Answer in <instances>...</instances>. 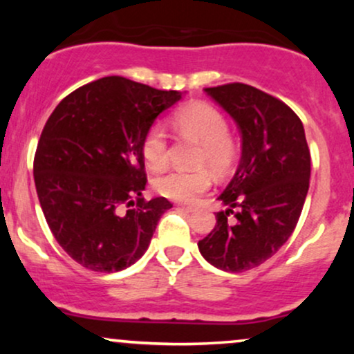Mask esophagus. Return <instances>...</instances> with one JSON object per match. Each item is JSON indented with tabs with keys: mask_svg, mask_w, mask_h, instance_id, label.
I'll use <instances>...</instances> for the list:
<instances>
[{
	"mask_svg": "<svg viewBox=\"0 0 354 354\" xmlns=\"http://www.w3.org/2000/svg\"><path fill=\"white\" fill-rule=\"evenodd\" d=\"M178 209L185 211V213H193V211H196V208H193V206H183V205L178 206Z\"/></svg>",
	"mask_w": 354,
	"mask_h": 354,
	"instance_id": "esophagus-1",
	"label": "esophagus"
}]
</instances>
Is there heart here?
Listing matches in <instances>:
<instances>
[{
  "label": "heart",
  "instance_id": "b5f03b06",
  "mask_svg": "<svg viewBox=\"0 0 354 354\" xmlns=\"http://www.w3.org/2000/svg\"><path fill=\"white\" fill-rule=\"evenodd\" d=\"M173 128L181 138L200 141L194 163L208 165L214 173L223 174L236 160V143L228 135V120L218 108L206 103H194L180 109L173 116ZM169 140L165 128L154 124L141 141V156L153 171H161L169 163ZM211 186L208 169H173L153 181L160 196L178 203H193Z\"/></svg>",
  "mask_w": 354,
  "mask_h": 354
}]
</instances>
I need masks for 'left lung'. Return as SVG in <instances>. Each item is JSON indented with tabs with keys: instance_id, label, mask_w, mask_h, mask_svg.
Here are the masks:
<instances>
[{
	"instance_id": "1",
	"label": "left lung",
	"mask_w": 354,
	"mask_h": 354,
	"mask_svg": "<svg viewBox=\"0 0 354 354\" xmlns=\"http://www.w3.org/2000/svg\"><path fill=\"white\" fill-rule=\"evenodd\" d=\"M205 91L236 121L243 151L218 198L228 209L216 213V225L198 248L213 266L241 273L263 265L295 231L310 188L311 154L301 120L281 100L245 83Z\"/></svg>"
}]
</instances>
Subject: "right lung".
Masks as SVG:
<instances>
[{
  "label": "right lung",
  "instance_id": "obj_1",
  "mask_svg": "<svg viewBox=\"0 0 354 354\" xmlns=\"http://www.w3.org/2000/svg\"><path fill=\"white\" fill-rule=\"evenodd\" d=\"M180 100V91L106 76L75 89L48 118L35 153L36 193L53 236L81 266L113 273L148 250L173 205L141 196V141Z\"/></svg>",
  "mask_w": 354,
  "mask_h": 354
}]
</instances>
